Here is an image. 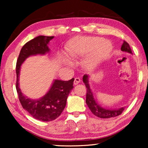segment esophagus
Here are the masks:
<instances>
[{
	"label": "esophagus",
	"instance_id": "34e87169",
	"mask_svg": "<svg viewBox=\"0 0 148 148\" xmlns=\"http://www.w3.org/2000/svg\"><path fill=\"white\" fill-rule=\"evenodd\" d=\"M80 82H81V79L80 78L75 77V80H74V85L78 84L79 83H80Z\"/></svg>",
	"mask_w": 148,
	"mask_h": 148
}]
</instances>
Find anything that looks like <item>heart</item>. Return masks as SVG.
I'll return each instance as SVG.
<instances>
[{
    "instance_id": "b5f03b06",
    "label": "heart",
    "mask_w": 148,
    "mask_h": 148,
    "mask_svg": "<svg viewBox=\"0 0 148 148\" xmlns=\"http://www.w3.org/2000/svg\"><path fill=\"white\" fill-rule=\"evenodd\" d=\"M112 50L110 42L98 37H81L74 40L66 47V53L71 58L84 56L86 58L84 65L87 69L96 68L103 60L108 56ZM65 64H71V62L64 54L60 56Z\"/></svg>"
}]
</instances>
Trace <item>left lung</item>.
<instances>
[{
	"instance_id": "8db88e82",
	"label": "left lung",
	"mask_w": 148,
	"mask_h": 148,
	"mask_svg": "<svg viewBox=\"0 0 148 148\" xmlns=\"http://www.w3.org/2000/svg\"><path fill=\"white\" fill-rule=\"evenodd\" d=\"M121 50L123 52H128V53L132 54V51L129 46V44L127 42L124 41L122 46H121ZM88 75H84L83 77V82L86 85V87L87 88V94H86V104L88 105V106L90 108L93 114L95 116L99 117V118L102 119H108V118H112V117H115L120 115L121 113L123 112V110H125V107H122L119 109H107L103 108L99 105L98 103L95 100L94 94L92 92V90L90 89V84H89L88 82Z\"/></svg>"
}]
</instances>
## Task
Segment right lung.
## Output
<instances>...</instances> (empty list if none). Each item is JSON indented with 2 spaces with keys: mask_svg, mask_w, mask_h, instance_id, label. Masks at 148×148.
<instances>
[{
  "mask_svg": "<svg viewBox=\"0 0 148 148\" xmlns=\"http://www.w3.org/2000/svg\"><path fill=\"white\" fill-rule=\"evenodd\" d=\"M53 38L54 36H39L27 42L22 47L16 64V90L20 103L32 116L42 121H51L60 116L65 108L69 94L73 88L74 79L69 81L55 79L49 91L42 98L33 100L24 96L20 90L19 73L21 64L27 57L50 52L48 44Z\"/></svg>",
  "mask_w": 148,
  "mask_h": 148,
  "instance_id": "right-lung-1",
  "label": "right lung"
}]
</instances>
